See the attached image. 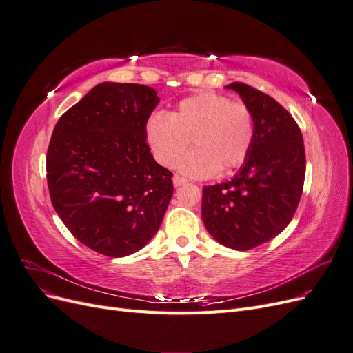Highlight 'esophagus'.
<instances>
[{
    "label": "esophagus",
    "instance_id": "1",
    "mask_svg": "<svg viewBox=\"0 0 353 353\" xmlns=\"http://www.w3.org/2000/svg\"><path fill=\"white\" fill-rule=\"evenodd\" d=\"M185 183H187V179L184 176H181V175H175L174 176V185L175 187H179V185H183Z\"/></svg>",
    "mask_w": 353,
    "mask_h": 353
}]
</instances>
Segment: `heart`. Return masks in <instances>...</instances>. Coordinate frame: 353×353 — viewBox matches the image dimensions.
Wrapping results in <instances>:
<instances>
[{
  "label": "heart",
  "mask_w": 353,
  "mask_h": 353,
  "mask_svg": "<svg viewBox=\"0 0 353 353\" xmlns=\"http://www.w3.org/2000/svg\"><path fill=\"white\" fill-rule=\"evenodd\" d=\"M145 137L154 159L165 168H174L193 140L197 150L179 169L188 176L206 178L245 162L254 141V116L243 101L201 92L181 101L170 116L153 114L147 121Z\"/></svg>",
  "instance_id": "heart-1"
}]
</instances>
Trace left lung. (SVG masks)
Returning <instances> with one entry per match:
<instances>
[{
  "label": "left lung",
  "mask_w": 353,
  "mask_h": 353,
  "mask_svg": "<svg viewBox=\"0 0 353 353\" xmlns=\"http://www.w3.org/2000/svg\"><path fill=\"white\" fill-rule=\"evenodd\" d=\"M254 116V141L240 172L203 187L201 218L210 236L234 250L272 240L290 223L305 183L301 128L280 103L248 83L232 82Z\"/></svg>",
  "instance_id": "left-lung-1"
}]
</instances>
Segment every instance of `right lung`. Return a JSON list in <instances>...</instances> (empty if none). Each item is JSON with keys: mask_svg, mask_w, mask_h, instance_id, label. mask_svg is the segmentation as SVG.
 <instances>
[{"mask_svg": "<svg viewBox=\"0 0 353 353\" xmlns=\"http://www.w3.org/2000/svg\"><path fill=\"white\" fill-rule=\"evenodd\" d=\"M157 103L145 85L103 82L61 114L51 135L52 206L74 239L110 258L144 248L174 194L172 172L145 141Z\"/></svg>", "mask_w": 353, "mask_h": 353, "instance_id": "1", "label": "right lung"}]
</instances>
